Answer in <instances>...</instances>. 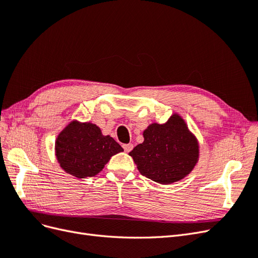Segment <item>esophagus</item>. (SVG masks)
Returning <instances> with one entry per match:
<instances>
[{
	"mask_svg": "<svg viewBox=\"0 0 258 258\" xmlns=\"http://www.w3.org/2000/svg\"><path fill=\"white\" fill-rule=\"evenodd\" d=\"M123 150H124V152L126 153H129V152H131L132 151V148H134V145H132L131 143H129V144H123Z\"/></svg>",
	"mask_w": 258,
	"mask_h": 258,
	"instance_id": "34e87169",
	"label": "esophagus"
}]
</instances>
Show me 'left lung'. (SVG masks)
Listing matches in <instances>:
<instances>
[{
    "mask_svg": "<svg viewBox=\"0 0 258 258\" xmlns=\"http://www.w3.org/2000/svg\"><path fill=\"white\" fill-rule=\"evenodd\" d=\"M143 137V143L129 155L140 173L154 182L167 185L181 181L198 162V140L176 113L166 123H151Z\"/></svg>",
    "mask_w": 258,
    "mask_h": 258,
    "instance_id": "obj_1",
    "label": "left lung"
}]
</instances>
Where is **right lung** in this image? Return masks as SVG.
<instances>
[{"label": "right lung", "instance_id": "add662e5", "mask_svg": "<svg viewBox=\"0 0 258 258\" xmlns=\"http://www.w3.org/2000/svg\"><path fill=\"white\" fill-rule=\"evenodd\" d=\"M56 157L67 173L77 178L95 176L122 147L110 136H103L95 123L73 120L54 143Z\"/></svg>", "mask_w": 258, "mask_h": 258}]
</instances>
